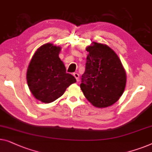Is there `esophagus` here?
Listing matches in <instances>:
<instances>
[{
	"label": "esophagus",
	"instance_id": "esophagus-1",
	"mask_svg": "<svg viewBox=\"0 0 152 152\" xmlns=\"http://www.w3.org/2000/svg\"><path fill=\"white\" fill-rule=\"evenodd\" d=\"M73 75L75 77L77 81H79V80H80V75H79V74L77 73V72H75V73H73Z\"/></svg>",
	"mask_w": 152,
	"mask_h": 152
}]
</instances>
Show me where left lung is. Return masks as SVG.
<instances>
[{
	"mask_svg": "<svg viewBox=\"0 0 152 152\" xmlns=\"http://www.w3.org/2000/svg\"><path fill=\"white\" fill-rule=\"evenodd\" d=\"M86 70L80 88L88 102L99 108L113 105L124 93L126 72L118 56L108 46L97 42L86 47Z\"/></svg>",
	"mask_w": 152,
	"mask_h": 152,
	"instance_id": "left-lung-1",
	"label": "left lung"
}]
</instances>
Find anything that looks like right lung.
Instances as JSON below:
<instances>
[{
	"mask_svg": "<svg viewBox=\"0 0 152 152\" xmlns=\"http://www.w3.org/2000/svg\"><path fill=\"white\" fill-rule=\"evenodd\" d=\"M60 50V46L45 44L35 52L28 66V88L36 99L43 103L58 99L70 85L76 82L59 58Z\"/></svg>",
	"mask_w": 152,
	"mask_h": 152,
	"instance_id": "add662e5",
	"label": "right lung"
}]
</instances>
